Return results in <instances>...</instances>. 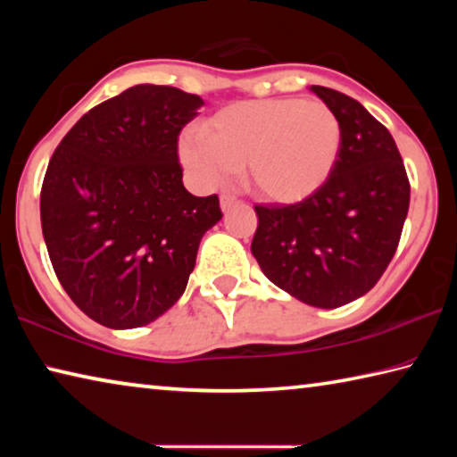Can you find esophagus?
Masks as SVG:
<instances>
[{
	"instance_id": "34e87169",
	"label": "esophagus",
	"mask_w": 457,
	"mask_h": 457,
	"mask_svg": "<svg viewBox=\"0 0 457 457\" xmlns=\"http://www.w3.org/2000/svg\"><path fill=\"white\" fill-rule=\"evenodd\" d=\"M237 204V199L234 195H221L220 197V205H221V212H228L231 210Z\"/></svg>"
}]
</instances>
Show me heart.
Listing matches in <instances>:
<instances>
[{
    "label": "heart",
    "instance_id": "1",
    "mask_svg": "<svg viewBox=\"0 0 457 457\" xmlns=\"http://www.w3.org/2000/svg\"><path fill=\"white\" fill-rule=\"evenodd\" d=\"M343 133L319 100L268 98L221 108L201 127V137L179 141L183 165L199 183L221 185L244 167V183L260 201L303 204L335 171Z\"/></svg>",
    "mask_w": 457,
    "mask_h": 457
}]
</instances>
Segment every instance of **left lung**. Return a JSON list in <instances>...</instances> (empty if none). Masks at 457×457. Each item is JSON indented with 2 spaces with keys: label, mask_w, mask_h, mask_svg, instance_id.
I'll return each instance as SVG.
<instances>
[{
  "label": "left lung",
  "mask_w": 457,
  "mask_h": 457,
  "mask_svg": "<svg viewBox=\"0 0 457 457\" xmlns=\"http://www.w3.org/2000/svg\"><path fill=\"white\" fill-rule=\"evenodd\" d=\"M343 133L335 171L296 205H256L252 253L278 288L316 308H338L378 282L399 245L409 179L389 130L343 92L311 87Z\"/></svg>",
  "instance_id": "8db88e82"
}]
</instances>
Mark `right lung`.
<instances>
[{"label": "right lung", "instance_id": "add662e5", "mask_svg": "<svg viewBox=\"0 0 457 457\" xmlns=\"http://www.w3.org/2000/svg\"><path fill=\"white\" fill-rule=\"evenodd\" d=\"M204 100L137 84L88 111L44 177L40 218L62 288L92 320L137 328L187 286L201 237L221 220L218 195L183 187L181 129Z\"/></svg>", "mask_w": 457, "mask_h": 457}]
</instances>
